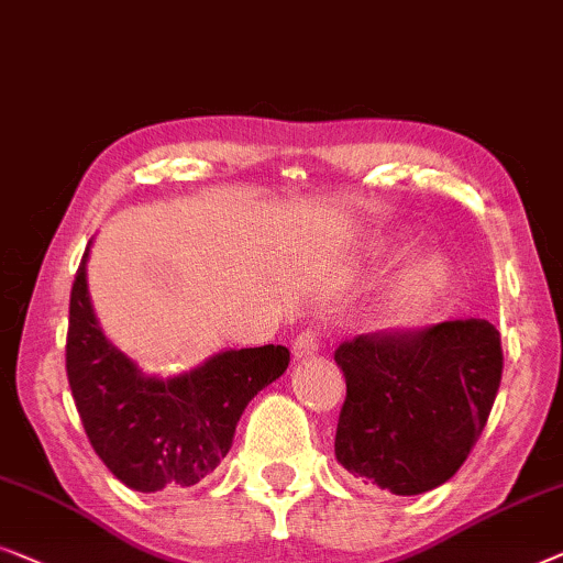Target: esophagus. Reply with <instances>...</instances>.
Returning a JSON list of instances; mask_svg holds the SVG:
<instances>
[{
	"label": "esophagus",
	"instance_id": "obj_1",
	"mask_svg": "<svg viewBox=\"0 0 563 563\" xmlns=\"http://www.w3.org/2000/svg\"><path fill=\"white\" fill-rule=\"evenodd\" d=\"M292 357L296 360H308L319 352V331L313 329H303L300 334L292 339Z\"/></svg>",
	"mask_w": 563,
	"mask_h": 563
}]
</instances>
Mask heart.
Here are the masks:
<instances>
[{
    "instance_id": "1",
    "label": "heart",
    "mask_w": 563,
    "mask_h": 563,
    "mask_svg": "<svg viewBox=\"0 0 563 563\" xmlns=\"http://www.w3.org/2000/svg\"><path fill=\"white\" fill-rule=\"evenodd\" d=\"M443 280H446V265L439 257L421 260L416 271H410L408 278L395 290L390 306H387V319L393 323L413 321L439 296Z\"/></svg>"
}]
</instances>
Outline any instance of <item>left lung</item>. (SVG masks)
<instances>
[{"mask_svg": "<svg viewBox=\"0 0 563 563\" xmlns=\"http://www.w3.org/2000/svg\"><path fill=\"white\" fill-rule=\"evenodd\" d=\"M334 360L346 377L339 464L362 485L400 497L454 477L503 379L500 331L485 319L360 334L339 344Z\"/></svg>", "mask_w": 563, "mask_h": 563, "instance_id": "1", "label": "left lung"}]
</instances>
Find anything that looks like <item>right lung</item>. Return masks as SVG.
<instances>
[{"mask_svg":"<svg viewBox=\"0 0 563 563\" xmlns=\"http://www.w3.org/2000/svg\"><path fill=\"white\" fill-rule=\"evenodd\" d=\"M86 247L70 288L66 372L78 416L109 472L137 493L191 487L232 446L247 402L290 362L285 346L221 352L186 375H142L104 336L86 285Z\"/></svg>","mask_w":563,"mask_h":563,"instance_id":"add662e5","label":"right lung"}]
</instances>
